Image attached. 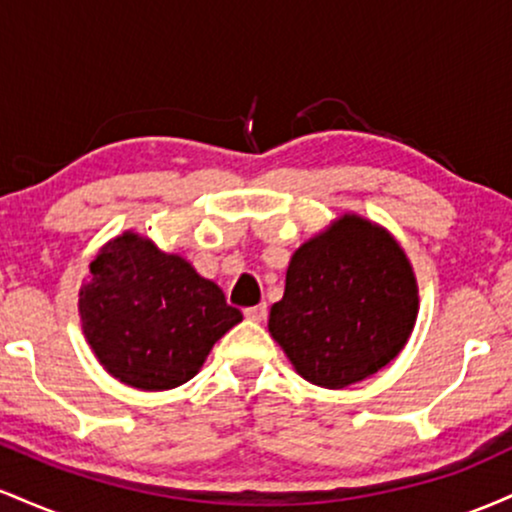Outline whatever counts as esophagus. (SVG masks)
Returning a JSON list of instances; mask_svg holds the SVG:
<instances>
[{
  "label": "esophagus",
  "mask_w": 512,
  "mask_h": 512,
  "mask_svg": "<svg viewBox=\"0 0 512 512\" xmlns=\"http://www.w3.org/2000/svg\"><path fill=\"white\" fill-rule=\"evenodd\" d=\"M245 317L252 322H264V317H267V305L260 303V305H252V308H245Z\"/></svg>",
  "instance_id": "esophagus-1"
}]
</instances>
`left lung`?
Segmentation results:
<instances>
[{
  "mask_svg": "<svg viewBox=\"0 0 512 512\" xmlns=\"http://www.w3.org/2000/svg\"><path fill=\"white\" fill-rule=\"evenodd\" d=\"M419 286L402 245L344 214L293 252L269 332L308 383L342 390L378 373L407 344Z\"/></svg>",
  "mask_w": 512,
  "mask_h": 512,
  "instance_id": "1",
  "label": "left lung"
}]
</instances>
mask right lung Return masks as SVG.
Returning <instances> with one entry per match:
<instances>
[{
  "label": "right lung",
  "mask_w": 512,
  "mask_h": 512,
  "mask_svg": "<svg viewBox=\"0 0 512 512\" xmlns=\"http://www.w3.org/2000/svg\"><path fill=\"white\" fill-rule=\"evenodd\" d=\"M81 330L101 366L137 390H173L243 320L214 281L180 255L125 231L91 262L79 291Z\"/></svg>",
  "instance_id": "add662e5"
}]
</instances>
